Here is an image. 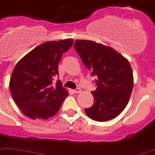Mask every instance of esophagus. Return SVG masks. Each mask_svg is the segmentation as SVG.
I'll return each mask as SVG.
<instances>
[{
  "label": "esophagus",
  "mask_w": 155,
  "mask_h": 155,
  "mask_svg": "<svg viewBox=\"0 0 155 155\" xmlns=\"http://www.w3.org/2000/svg\"><path fill=\"white\" fill-rule=\"evenodd\" d=\"M72 92L75 93V94H76V93H80L81 92V90H80V88H76L75 89V90H72Z\"/></svg>",
  "instance_id": "34e87169"
}]
</instances>
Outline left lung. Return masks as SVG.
<instances>
[{"mask_svg":"<svg viewBox=\"0 0 155 155\" xmlns=\"http://www.w3.org/2000/svg\"><path fill=\"white\" fill-rule=\"evenodd\" d=\"M74 48L96 77L97 87L91 91L95 102L85 109L86 114L98 122L116 118L127 105L134 85L129 61L111 48L91 41L76 40Z\"/></svg>","mask_w":155,"mask_h":155,"instance_id":"8db88e82","label":"left lung"}]
</instances>
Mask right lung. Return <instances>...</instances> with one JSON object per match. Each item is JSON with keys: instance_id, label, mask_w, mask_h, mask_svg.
<instances>
[{"instance_id": "right-lung-1", "label": "right lung", "mask_w": 155, "mask_h": 155, "mask_svg": "<svg viewBox=\"0 0 155 155\" xmlns=\"http://www.w3.org/2000/svg\"><path fill=\"white\" fill-rule=\"evenodd\" d=\"M73 40L48 41L36 47L15 66L10 78L12 99L26 116L47 119L58 112L68 91L60 80L58 64L64 52L72 46Z\"/></svg>"}]
</instances>
